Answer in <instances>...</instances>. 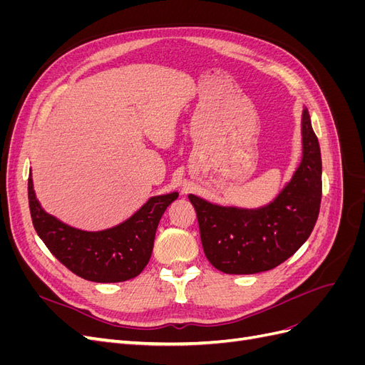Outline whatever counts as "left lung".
<instances>
[{"label": "left lung", "mask_w": 365, "mask_h": 365, "mask_svg": "<svg viewBox=\"0 0 365 365\" xmlns=\"http://www.w3.org/2000/svg\"><path fill=\"white\" fill-rule=\"evenodd\" d=\"M303 158L280 195L257 210L210 204L189 195L208 262L225 274L279 267L311 236L322 204V153L307 109L302 118Z\"/></svg>", "instance_id": "obj_1"}]
</instances>
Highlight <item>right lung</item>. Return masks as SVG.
Returning a JSON list of instances; mask_svg holds the SVG:
<instances>
[{"label": "right lung", "mask_w": 365, "mask_h": 365, "mask_svg": "<svg viewBox=\"0 0 365 365\" xmlns=\"http://www.w3.org/2000/svg\"><path fill=\"white\" fill-rule=\"evenodd\" d=\"M178 193L153 196L123 224L103 231H82L43 212L29 176V207L38 236L62 264L97 283L134 279L148 264L157 227Z\"/></svg>", "instance_id": "obj_1"}]
</instances>
